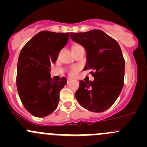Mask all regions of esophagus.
Segmentation results:
<instances>
[{
    "instance_id": "34e87169",
    "label": "esophagus",
    "mask_w": 147,
    "mask_h": 147,
    "mask_svg": "<svg viewBox=\"0 0 147 147\" xmlns=\"http://www.w3.org/2000/svg\"><path fill=\"white\" fill-rule=\"evenodd\" d=\"M72 80H71V79H69V78H67V83H69V82H72Z\"/></svg>"
}]
</instances>
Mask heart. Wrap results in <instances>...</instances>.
I'll return each instance as SVG.
<instances>
[{"instance_id":"heart-1","label":"heart","mask_w":147,"mask_h":147,"mask_svg":"<svg viewBox=\"0 0 147 147\" xmlns=\"http://www.w3.org/2000/svg\"><path fill=\"white\" fill-rule=\"evenodd\" d=\"M80 45H75L72 46V49H75V48H77V47H80ZM78 70V67H72V68H70V69L69 70V74L70 75H72V76H73V75H75V74L77 73V71Z\"/></svg>"}]
</instances>
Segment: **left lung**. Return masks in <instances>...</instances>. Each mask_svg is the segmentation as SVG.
I'll use <instances>...</instances> for the list:
<instances>
[{"label": "left lung", "mask_w": 147, "mask_h": 147, "mask_svg": "<svg viewBox=\"0 0 147 147\" xmlns=\"http://www.w3.org/2000/svg\"><path fill=\"white\" fill-rule=\"evenodd\" d=\"M71 39L87 53L84 70H90L94 81L81 80L75 96L80 105L94 112L112 106L124 86L125 61L118 42L100 30L70 32Z\"/></svg>", "instance_id": "obj_1"}]
</instances>
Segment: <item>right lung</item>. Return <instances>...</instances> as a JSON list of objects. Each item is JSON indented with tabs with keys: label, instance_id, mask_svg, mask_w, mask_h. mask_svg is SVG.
I'll return each instance as SVG.
<instances>
[{
	"label": "right lung",
	"instance_id": "1",
	"mask_svg": "<svg viewBox=\"0 0 147 147\" xmlns=\"http://www.w3.org/2000/svg\"><path fill=\"white\" fill-rule=\"evenodd\" d=\"M69 39V32L41 31L22 48L18 57L16 85L23 106L33 116L43 117L53 113L60 100L66 78L54 80L50 65Z\"/></svg>",
	"mask_w": 147,
	"mask_h": 147
}]
</instances>
